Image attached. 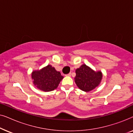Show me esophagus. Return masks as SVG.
<instances>
[{"instance_id":"obj_1","label":"esophagus","mask_w":133,"mask_h":133,"mask_svg":"<svg viewBox=\"0 0 133 133\" xmlns=\"http://www.w3.org/2000/svg\"><path fill=\"white\" fill-rule=\"evenodd\" d=\"M66 76H71V73H69L68 74H66Z\"/></svg>"}]
</instances>
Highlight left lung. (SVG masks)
Masks as SVG:
<instances>
[{
    "mask_svg": "<svg viewBox=\"0 0 133 133\" xmlns=\"http://www.w3.org/2000/svg\"><path fill=\"white\" fill-rule=\"evenodd\" d=\"M74 82L78 88L85 92H89L100 85L102 79V72L94 71L87 65H82L76 70Z\"/></svg>",
    "mask_w": 133,
    "mask_h": 133,
    "instance_id": "obj_1",
    "label": "left lung"
}]
</instances>
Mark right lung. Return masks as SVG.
Instances as JSON below:
<instances>
[{"instance_id": "right-lung-1", "label": "right lung", "mask_w": 133, "mask_h": 133, "mask_svg": "<svg viewBox=\"0 0 133 133\" xmlns=\"http://www.w3.org/2000/svg\"><path fill=\"white\" fill-rule=\"evenodd\" d=\"M63 78L61 72L56 71L51 65H48L41 70L32 71L31 73L34 86L45 92L51 91L57 88Z\"/></svg>"}]
</instances>
